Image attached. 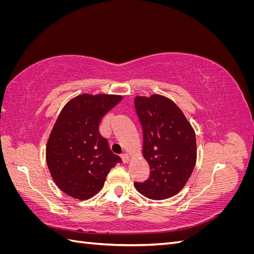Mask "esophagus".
Listing matches in <instances>:
<instances>
[{
    "instance_id": "obj_1",
    "label": "esophagus",
    "mask_w": 254,
    "mask_h": 254,
    "mask_svg": "<svg viewBox=\"0 0 254 254\" xmlns=\"http://www.w3.org/2000/svg\"><path fill=\"white\" fill-rule=\"evenodd\" d=\"M122 159H123V161H124L125 163H127V162H129V160H130V155H129V153H127V152H124L122 155Z\"/></svg>"
}]
</instances>
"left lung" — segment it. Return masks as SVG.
Segmentation results:
<instances>
[{
	"label": "left lung",
	"instance_id": "8db88e82",
	"mask_svg": "<svg viewBox=\"0 0 254 254\" xmlns=\"http://www.w3.org/2000/svg\"><path fill=\"white\" fill-rule=\"evenodd\" d=\"M134 107L143 130V157L150 168L149 178L134 187L152 200L171 198L184 188L195 167V130L166 96H135Z\"/></svg>",
	"mask_w": 254,
	"mask_h": 254
}]
</instances>
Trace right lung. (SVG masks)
<instances>
[{"mask_svg":"<svg viewBox=\"0 0 254 254\" xmlns=\"http://www.w3.org/2000/svg\"><path fill=\"white\" fill-rule=\"evenodd\" d=\"M122 95L83 93L70 99L53 126L45 158L56 186L72 198L87 200L104 187L106 177L122 159L99 133L104 115Z\"/></svg>","mask_w":254,"mask_h":254,"instance_id":"1","label":"right lung"}]
</instances>
